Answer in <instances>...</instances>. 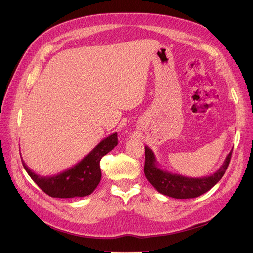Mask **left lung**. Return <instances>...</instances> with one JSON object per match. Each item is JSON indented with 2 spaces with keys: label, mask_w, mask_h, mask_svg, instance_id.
<instances>
[{
  "label": "left lung",
  "mask_w": 253,
  "mask_h": 253,
  "mask_svg": "<svg viewBox=\"0 0 253 253\" xmlns=\"http://www.w3.org/2000/svg\"><path fill=\"white\" fill-rule=\"evenodd\" d=\"M144 150L145 177L159 193L177 198V200L197 197L215 186L224 176L232 155V151H230L224 164L215 173L209 176H204V177H189V176L172 173L162 169L157 163L154 153L148 145H145Z\"/></svg>",
  "instance_id": "1"
}]
</instances>
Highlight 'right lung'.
Listing matches in <instances>:
<instances>
[{
	"label": "right lung",
	"mask_w": 253,
	"mask_h": 253,
	"mask_svg": "<svg viewBox=\"0 0 253 253\" xmlns=\"http://www.w3.org/2000/svg\"><path fill=\"white\" fill-rule=\"evenodd\" d=\"M118 143L117 133L99 142L80 162L63 172L52 176H41L33 172L23 162L24 169L39 188L51 197H83L94 192L101 179L100 160Z\"/></svg>",
	"instance_id": "add662e5"
}]
</instances>
